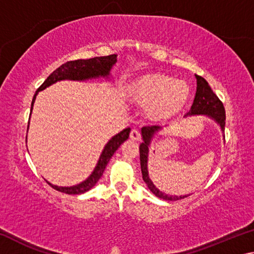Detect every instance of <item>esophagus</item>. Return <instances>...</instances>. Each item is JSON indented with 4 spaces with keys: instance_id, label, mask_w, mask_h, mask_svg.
Instances as JSON below:
<instances>
[{
    "instance_id": "obj_1",
    "label": "esophagus",
    "mask_w": 254,
    "mask_h": 254,
    "mask_svg": "<svg viewBox=\"0 0 254 254\" xmlns=\"http://www.w3.org/2000/svg\"><path fill=\"white\" fill-rule=\"evenodd\" d=\"M130 139L133 141H139L141 139V134L137 130H132L130 133Z\"/></svg>"
}]
</instances>
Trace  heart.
<instances>
[{
	"label": "heart",
	"instance_id": "obj_1",
	"mask_svg": "<svg viewBox=\"0 0 254 254\" xmlns=\"http://www.w3.org/2000/svg\"><path fill=\"white\" fill-rule=\"evenodd\" d=\"M126 93L128 101L145 109V117L153 122H168L177 118L191 95L186 83L162 72L136 77L127 85Z\"/></svg>",
	"mask_w": 254,
	"mask_h": 254
}]
</instances>
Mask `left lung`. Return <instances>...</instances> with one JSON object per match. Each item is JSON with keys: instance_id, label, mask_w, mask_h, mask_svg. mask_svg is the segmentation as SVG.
Returning a JSON list of instances; mask_svg holds the SVG:
<instances>
[{"instance_id": "obj_1", "label": "left lung", "mask_w": 254, "mask_h": 254, "mask_svg": "<svg viewBox=\"0 0 254 254\" xmlns=\"http://www.w3.org/2000/svg\"><path fill=\"white\" fill-rule=\"evenodd\" d=\"M197 79V91L194 103H192L190 111L186 114V117H195V115H205L209 119H212L215 123L218 124L221 127V131L224 136L225 130V109L223 106V103L220 101L214 92L210 88L207 81L203 77L196 75ZM161 127L152 126V127H144L141 128V135H142V143L140 144V163H141V171H142V178L144 183L147 184L148 188L152 191V194L157 197L165 200H178L183 199L189 195H168L158 189L152 180L149 177L148 171V160H149V148L152 142L154 135L158 134L161 130Z\"/></svg>"}]
</instances>
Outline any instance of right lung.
Returning a JSON list of instances; mask_svg holds the SVG:
<instances>
[{"instance_id": "add662e5", "label": "right lung", "mask_w": 254, "mask_h": 254, "mask_svg": "<svg viewBox=\"0 0 254 254\" xmlns=\"http://www.w3.org/2000/svg\"><path fill=\"white\" fill-rule=\"evenodd\" d=\"M117 60H118L117 55H110V56H104V57H95L91 59H78V60H74V62H67L66 64H64V65L57 68L53 74H50L48 78L44 81V84L37 89V92L32 98L31 113H32L34 101H36L38 93L40 91H44V89H46L47 87H49V86L60 80L86 81L89 79H97V78L109 79L111 76L112 67L115 65ZM31 113H30V117H31ZM28 128H29V126H28ZM130 131L131 128L127 127L124 128L123 131L118 133V134H115L114 136L111 137V140L105 144L104 149H103L100 159H98L93 173L89 175L88 178L85 179L84 182L69 187L57 186V185H53L51 183H49L48 180H46V182L48 183L51 187L55 188L56 190L66 192V194H69V195L83 194V192L88 191L89 189L95 186L96 183L100 180V178L102 177V175L106 168L107 163L110 161V159L115 153V151L120 148V145H121L124 141H127L128 139Z\"/></svg>"}]
</instances>
